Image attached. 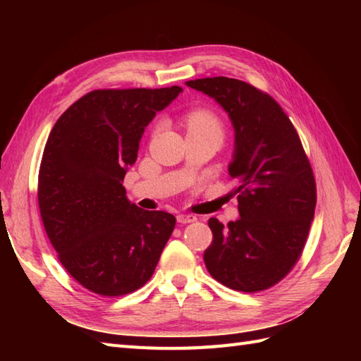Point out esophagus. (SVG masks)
Here are the masks:
<instances>
[{
    "mask_svg": "<svg viewBox=\"0 0 361 361\" xmlns=\"http://www.w3.org/2000/svg\"><path fill=\"white\" fill-rule=\"evenodd\" d=\"M197 217L192 216V214H178L176 216V221L181 225H186V224H192V221H195Z\"/></svg>",
    "mask_w": 361,
    "mask_h": 361,
    "instance_id": "34e87169",
    "label": "esophagus"
}]
</instances>
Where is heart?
I'll return each instance as SVG.
<instances>
[{
  "instance_id": "heart-1",
  "label": "heart",
  "mask_w": 361,
  "mask_h": 361,
  "mask_svg": "<svg viewBox=\"0 0 361 361\" xmlns=\"http://www.w3.org/2000/svg\"><path fill=\"white\" fill-rule=\"evenodd\" d=\"M188 132H212L221 136L224 127L220 119L209 110H194L186 116Z\"/></svg>"
}]
</instances>
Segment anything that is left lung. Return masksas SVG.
<instances>
[{"instance_id": "left-lung-1", "label": "left lung", "mask_w": 361, "mask_h": 361, "mask_svg": "<svg viewBox=\"0 0 361 361\" xmlns=\"http://www.w3.org/2000/svg\"><path fill=\"white\" fill-rule=\"evenodd\" d=\"M214 99L234 128L229 176L239 216L228 226L209 219L214 235L204 265L237 291L274 286L299 259L315 214L317 186L301 140L273 97L247 82L208 78L186 82Z\"/></svg>"}]
</instances>
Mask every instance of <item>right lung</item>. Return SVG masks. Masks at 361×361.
I'll list each match as a JSON object with an SVG mask.
<instances>
[{
    "instance_id": "add662e5",
    "label": "right lung",
    "mask_w": 361,
    "mask_h": 361,
    "mask_svg": "<svg viewBox=\"0 0 361 361\" xmlns=\"http://www.w3.org/2000/svg\"><path fill=\"white\" fill-rule=\"evenodd\" d=\"M181 91H91L51 130L38 173L42 220L68 273L97 295L142 287L173 231L172 214L137 208L122 181L145 127Z\"/></svg>"
}]
</instances>
